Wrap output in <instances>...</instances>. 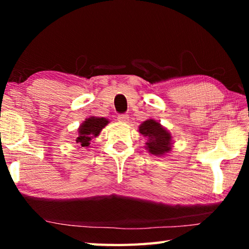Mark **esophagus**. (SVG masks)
I'll use <instances>...</instances> for the list:
<instances>
[{
  "label": "esophagus",
  "instance_id": "34e87169",
  "mask_svg": "<svg viewBox=\"0 0 249 249\" xmlns=\"http://www.w3.org/2000/svg\"><path fill=\"white\" fill-rule=\"evenodd\" d=\"M119 121L121 122V123H128L129 121V116L127 114H122V115H119Z\"/></svg>",
  "mask_w": 249,
  "mask_h": 249
}]
</instances>
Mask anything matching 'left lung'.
<instances>
[{"mask_svg":"<svg viewBox=\"0 0 249 249\" xmlns=\"http://www.w3.org/2000/svg\"><path fill=\"white\" fill-rule=\"evenodd\" d=\"M138 132L146 138L145 149L149 154L161 157L172 150V146L175 144L172 141L174 137L165 126L155 119H147L142 122L138 127Z\"/></svg>","mask_w":249,"mask_h":249,"instance_id":"8db88e82","label":"left lung"}]
</instances>
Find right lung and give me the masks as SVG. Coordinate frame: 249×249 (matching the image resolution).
Wrapping results in <instances>:
<instances>
[{
	"mask_svg": "<svg viewBox=\"0 0 249 249\" xmlns=\"http://www.w3.org/2000/svg\"><path fill=\"white\" fill-rule=\"evenodd\" d=\"M109 123L105 117L90 116L87 117L78 128V136L75 142L81 148H89L93 138H96L102 132V129Z\"/></svg>",
	"mask_w": 249,
	"mask_h": 249,
	"instance_id": "right-lung-1",
	"label": "right lung"
}]
</instances>
